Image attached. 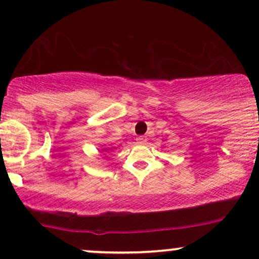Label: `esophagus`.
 Masks as SVG:
<instances>
[{
  "label": "esophagus",
  "instance_id": "1",
  "mask_svg": "<svg viewBox=\"0 0 259 259\" xmlns=\"http://www.w3.org/2000/svg\"><path fill=\"white\" fill-rule=\"evenodd\" d=\"M136 140H138L139 144H145V142L147 141V138H146V136H139V138Z\"/></svg>",
  "mask_w": 259,
  "mask_h": 259
}]
</instances>
